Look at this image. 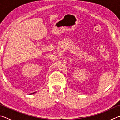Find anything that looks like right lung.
<instances>
[{
	"label": "right lung",
	"mask_w": 120,
	"mask_h": 120,
	"mask_svg": "<svg viewBox=\"0 0 120 120\" xmlns=\"http://www.w3.org/2000/svg\"><path fill=\"white\" fill-rule=\"evenodd\" d=\"M35 92H34V93H31V94H34V93H35Z\"/></svg>",
	"instance_id": "add662e5"
}]
</instances>
